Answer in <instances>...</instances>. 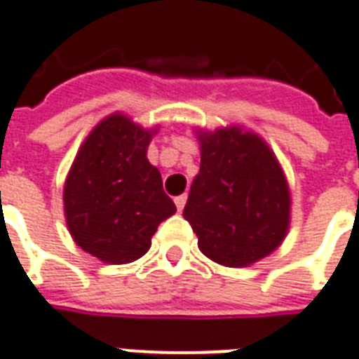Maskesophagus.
I'll return each mask as SVG.
<instances>
[{"label": "esophagus", "mask_w": 359, "mask_h": 359, "mask_svg": "<svg viewBox=\"0 0 359 359\" xmlns=\"http://www.w3.org/2000/svg\"><path fill=\"white\" fill-rule=\"evenodd\" d=\"M174 203H176V206H177V212H182L183 206H185V203H187V195H180V197L174 198Z\"/></svg>", "instance_id": "1"}]
</instances>
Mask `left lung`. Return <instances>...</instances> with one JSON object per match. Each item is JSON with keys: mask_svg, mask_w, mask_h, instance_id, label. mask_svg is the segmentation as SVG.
Wrapping results in <instances>:
<instances>
[{"mask_svg": "<svg viewBox=\"0 0 359 359\" xmlns=\"http://www.w3.org/2000/svg\"><path fill=\"white\" fill-rule=\"evenodd\" d=\"M201 170L183 208L212 262L243 268L271 255L289 231L290 193L273 151L239 126L201 132Z\"/></svg>", "mask_w": 359, "mask_h": 359, "instance_id": "1", "label": "left lung"}]
</instances>
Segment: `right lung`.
I'll return each instance as SVG.
<instances>
[{
  "label": "right lung",
  "mask_w": 359,
  "mask_h": 359,
  "mask_svg": "<svg viewBox=\"0 0 359 359\" xmlns=\"http://www.w3.org/2000/svg\"><path fill=\"white\" fill-rule=\"evenodd\" d=\"M153 130L111 114L91 130L65 182V216L78 247L107 264L145 255L161 222L176 212L161 172L147 161Z\"/></svg>",
  "instance_id": "add662e5"
}]
</instances>
